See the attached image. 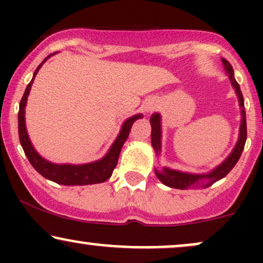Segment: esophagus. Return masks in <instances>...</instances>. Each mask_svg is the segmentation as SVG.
Returning <instances> with one entry per match:
<instances>
[{
	"instance_id": "34e87169",
	"label": "esophagus",
	"mask_w": 263,
	"mask_h": 263,
	"mask_svg": "<svg viewBox=\"0 0 263 263\" xmlns=\"http://www.w3.org/2000/svg\"><path fill=\"white\" fill-rule=\"evenodd\" d=\"M157 108V101L155 98H148L142 102V110L144 112H152Z\"/></svg>"
}]
</instances>
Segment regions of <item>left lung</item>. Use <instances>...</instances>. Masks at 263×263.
<instances>
[{
	"label": "left lung",
	"mask_w": 263,
	"mask_h": 263,
	"mask_svg": "<svg viewBox=\"0 0 263 263\" xmlns=\"http://www.w3.org/2000/svg\"><path fill=\"white\" fill-rule=\"evenodd\" d=\"M222 66L226 75L230 79V83L232 85V89L235 90V93L237 96L238 106L241 110V123L240 129H238V138L235 147L232 148L231 153L226 158L216 165L214 170H211L208 173H189V172H182L177 170H172V168L163 167L162 170H157L155 168V173L157 178H158L164 185L170 186V188L174 189H189V188H208L211 184H214L218 180L222 179V178L228 176V173L232 168L235 167L238 159H240L241 153H242L243 147L246 143L247 137V128H246V112H245V105H243V96L241 92L240 85L237 84L236 79H235L234 69L228 60L221 58ZM151 127H152V132H151V142H152V147L155 149L156 156H159L162 152V117L158 112L152 114L149 119Z\"/></svg>",
	"instance_id": "1"
}]
</instances>
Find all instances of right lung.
I'll use <instances>...</instances> for the list:
<instances>
[{"mask_svg": "<svg viewBox=\"0 0 263 263\" xmlns=\"http://www.w3.org/2000/svg\"><path fill=\"white\" fill-rule=\"evenodd\" d=\"M54 54L55 53L48 55L47 58L38 65V68L35 69L31 83L27 85L26 91L22 96V100L20 102V111H18V135H20L21 146H22L27 158H28L29 163L33 165V168H34L41 176L52 180V182L62 184V185L70 186L102 183L112 176V172L115 170V167H116L117 161H119L120 152H121L123 143L127 140L132 125H134V122L137 121L138 119H142L143 115H134V116L128 117V119L122 123L121 129H120V134L117 135L116 140L114 141L110 149L107 151L106 155L102 157L101 159H98V161H93L90 163H84V164H69V163L57 164V163L47 161V159L43 158V157L35 151L31 140H29L28 132H27L26 127V105L35 75H37L39 69L42 68V65L47 62V59H49L50 57L54 55Z\"/></svg>", "mask_w": 263, "mask_h": 263, "instance_id": "1", "label": "right lung"}]
</instances>
